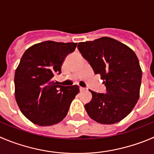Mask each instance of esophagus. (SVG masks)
<instances>
[{
	"label": "esophagus",
	"instance_id": "esophagus-1",
	"mask_svg": "<svg viewBox=\"0 0 154 154\" xmlns=\"http://www.w3.org/2000/svg\"><path fill=\"white\" fill-rule=\"evenodd\" d=\"M80 90H81V91H85V90H87V89L84 88V87H80Z\"/></svg>",
	"mask_w": 154,
	"mask_h": 154
}]
</instances>
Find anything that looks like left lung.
<instances>
[{"mask_svg": "<svg viewBox=\"0 0 154 154\" xmlns=\"http://www.w3.org/2000/svg\"><path fill=\"white\" fill-rule=\"evenodd\" d=\"M82 56L104 81L105 93H92L85 104L87 114L101 124L117 123L135 106L140 95L142 71L133 50L109 37H102L77 45Z\"/></svg>", "mask_w": 154, "mask_h": 154, "instance_id": "left-lung-1", "label": "left lung"}]
</instances>
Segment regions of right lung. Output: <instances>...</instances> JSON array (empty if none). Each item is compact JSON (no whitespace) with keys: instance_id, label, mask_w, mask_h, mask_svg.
Listing matches in <instances>:
<instances>
[{"instance_id":"add662e5","label":"right lung","mask_w":154,"mask_h":154,"mask_svg":"<svg viewBox=\"0 0 154 154\" xmlns=\"http://www.w3.org/2000/svg\"><path fill=\"white\" fill-rule=\"evenodd\" d=\"M77 43L45 41L29 48L21 57L14 76L15 98L26 118L40 126L57 124L65 118L80 89L54 81L61 73L64 58Z\"/></svg>"}]
</instances>
